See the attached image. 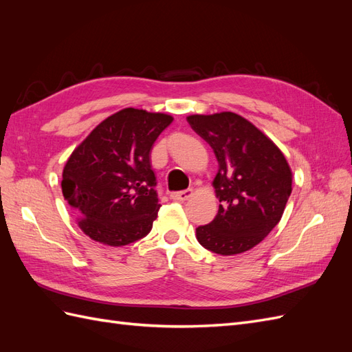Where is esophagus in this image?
<instances>
[{
    "label": "esophagus",
    "mask_w": 352,
    "mask_h": 352,
    "mask_svg": "<svg viewBox=\"0 0 352 352\" xmlns=\"http://www.w3.org/2000/svg\"><path fill=\"white\" fill-rule=\"evenodd\" d=\"M192 195H194V189L188 188L185 190H180V192H173L172 195H170V198L175 199V201H186Z\"/></svg>",
    "instance_id": "34e87169"
}]
</instances>
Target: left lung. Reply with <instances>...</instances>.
I'll list each match as a JSON object with an SVG mask.
<instances>
[{
	"label": "left lung",
	"mask_w": 352,
	"mask_h": 352,
	"mask_svg": "<svg viewBox=\"0 0 352 352\" xmlns=\"http://www.w3.org/2000/svg\"><path fill=\"white\" fill-rule=\"evenodd\" d=\"M186 120L219 162L212 180L219 212L197 228V239L220 255L248 251L280 221L292 192L291 167L278 145L236 113L192 114Z\"/></svg>",
	"instance_id": "8db88e82"
}]
</instances>
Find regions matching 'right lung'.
Masks as SVG:
<instances>
[{"instance_id": "1", "label": "right lung", "mask_w": 352, "mask_h": 352, "mask_svg": "<svg viewBox=\"0 0 352 352\" xmlns=\"http://www.w3.org/2000/svg\"><path fill=\"white\" fill-rule=\"evenodd\" d=\"M172 122L164 113L123 109L72 153L61 189L85 235L122 247L150 233L160 210L150 154Z\"/></svg>"}]
</instances>
